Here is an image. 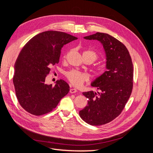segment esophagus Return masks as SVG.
Listing matches in <instances>:
<instances>
[{
	"label": "esophagus",
	"instance_id": "34e87169",
	"mask_svg": "<svg viewBox=\"0 0 153 153\" xmlns=\"http://www.w3.org/2000/svg\"><path fill=\"white\" fill-rule=\"evenodd\" d=\"M76 92H77V91H76V89H70V90H69V92H70V93H71V94L76 93Z\"/></svg>",
	"mask_w": 153,
	"mask_h": 153
}]
</instances>
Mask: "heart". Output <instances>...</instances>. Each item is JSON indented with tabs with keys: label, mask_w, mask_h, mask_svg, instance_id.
Returning <instances> with one entry per match:
<instances>
[{
	"label": "heart",
	"mask_w": 153,
	"mask_h": 153,
	"mask_svg": "<svg viewBox=\"0 0 153 153\" xmlns=\"http://www.w3.org/2000/svg\"><path fill=\"white\" fill-rule=\"evenodd\" d=\"M83 57L89 59L92 62H94L99 58V55L95 51L92 50H85L83 52ZM106 68L104 65H98L94 69V75L96 76H100L105 72ZM66 76L68 81L75 87H80L84 83L89 80V76L86 73L77 70H71L66 73Z\"/></svg>",
	"instance_id": "heart-1"
}]
</instances>
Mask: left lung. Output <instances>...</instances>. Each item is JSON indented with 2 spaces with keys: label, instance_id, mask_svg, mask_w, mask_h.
Masks as SVG:
<instances>
[{
  "label": "left lung",
  "instance_id": "8db88e82",
  "mask_svg": "<svg viewBox=\"0 0 153 153\" xmlns=\"http://www.w3.org/2000/svg\"><path fill=\"white\" fill-rule=\"evenodd\" d=\"M84 39L98 40L103 45L107 70L91 84L100 92H83L88 104L79 115L85 123L100 126L119 116L130 97L133 84V62L125 45L112 36L97 32Z\"/></svg>",
  "mask_w": 153,
  "mask_h": 153
}]
</instances>
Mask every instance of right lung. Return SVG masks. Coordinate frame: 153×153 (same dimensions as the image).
I'll return each instance as SVG.
<instances>
[{
  "instance_id": "add662e5",
  "label": "right lung",
  "mask_w": 153,
  "mask_h": 153,
  "mask_svg": "<svg viewBox=\"0 0 153 153\" xmlns=\"http://www.w3.org/2000/svg\"><path fill=\"white\" fill-rule=\"evenodd\" d=\"M75 39L65 32L48 30L34 36L22 49L13 81L18 102L27 112L42 115L52 112L69 92L64 80L52 85L45 84V78L50 68L59 63L63 46Z\"/></svg>"
}]
</instances>
